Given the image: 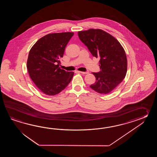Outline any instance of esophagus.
<instances>
[{
    "instance_id": "34e87169",
    "label": "esophagus",
    "mask_w": 157,
    "mask_h": 157,
    "mask_svg": "<svg viewBox=\"0 0 157 157\" xmlns=\"http://www.w3.org/2000/svg\"><path fill=\"white\" fill-rule=\"evenodd\" d=\"M79 72L81 74H83V75H86V74H89L88 72H81V71H79Z\"/></svg>"
}]
</instances>
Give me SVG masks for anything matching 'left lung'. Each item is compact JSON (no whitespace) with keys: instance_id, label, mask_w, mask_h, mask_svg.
Listing matches in <instances>:
<instances>
[{"instance_id":"obj_1","label":"left lung","mask_w":157,"mask_h":157,"mask_svg":"<svg viewBox=\"0 0 157 157\" xmlns=\"http://www.w3.org/2000/svg\"><path fill=\"white\" fill-rule=\"evenodd\" d=\"M80 40L96 58H100L99 72H93L96 81L90 88L97 93L107 94L124 80L127 72L126 55L119 41L100 29L79 31Z\"/></svg>"}]
</instances>
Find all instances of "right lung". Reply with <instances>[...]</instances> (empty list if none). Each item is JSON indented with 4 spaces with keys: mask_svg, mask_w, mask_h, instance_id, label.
Masks as SVG:
<instances>
[{
    "mask_svg": "<svg viewBox=\"0 0 157 157\" xmlns=\"http://www.w3.org/2000/svg\"><path fill=\"white\" fill-rule=\"evenodd\" d=\"M74 33H50L41 37L31 49L27 62L30 78L48 95L59 93L70 83L74 72L60 69L59 59Z\"/></svg>",
    "mask_w": 157,
    "mask_h": 157,
    "instance_id": "add662e5",
    "label": "right lung"
}]
</instances>
